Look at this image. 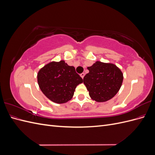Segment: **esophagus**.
I'll return each instance as SVG.
<instances>
[{"label":"esophagus","instance_id":"obj_1","mask_svg":"<svg viewBox=\"0 0 155 155\" xmlns=\"http://www.w3.org/2000/svg\"><path fill=\"white\" fill-rule=\"evenodd\" d=\"M80 76H81L82 78H83L84 76H85V73H81V74H80Z\"/></svg>","mask_w":155,"mask_h":155}]
</instances>
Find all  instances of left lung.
Listing matches in <instances>:
<instances>
[{"label": "left lung", "mask_w": 155, "mask_h": 155, "mask_svg": "<svg viewBox=\"0 0 155 155\" xmlns=\"http://www.w3.org/2000/svg\"><path fill=\"white\" fill-rule=\"evenodd\" d=\"M89 72L83 78L91 99L105 102L112 99L122 85L124 76L116 64L96 61L87 67Z\"/></svg>", "instance_id": "obj_1"}]
</instances>
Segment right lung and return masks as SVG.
<instances>
[{
	"label": "right lung",
	"instance_id": "obj_1",
	"mask_svg": "<svg viewBox=\"0 0 155 155\" xmlns=\"http://www.w3.org/2000/svg\"><path fill=\"white\" fill-rule=\"evenodd\" d=\"M37 83L44 94L55 104H61L72 99L75 89L83 79L75 68L64 61H51L37 73Z\"/></svg>",
	"mask_w": 155,
	"mask_h": 155
}]
</instances>
